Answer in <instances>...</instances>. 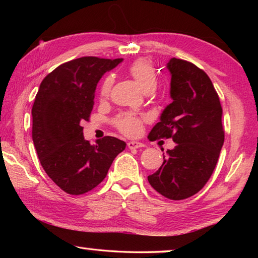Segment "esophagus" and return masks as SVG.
<instances>
[{
    "label": "esophagus",
    "mask_w": 258,
    "mask_h": 258,
    "mask_svg": "<svg viewBox=\"0 0 258 258\" xmlns=\"http://www.w3.org/2000/svg\"><path fill=\"white\" fill-rule=\"evenodd\" d=\"M127 147L130 148V149H138V148L145 147V145H143V143H141V142H139V141H130L127 143Z\"/></svg>",
    "instance_id": "1"
}]
</instances>
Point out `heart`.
I'll use <instances>...</instances> for the list:
<instances>
[{
	"label": "heart",
	"mask_w": 258,
	"mask_h": 258,
	"mask_svg": "<svg viewBox=\"0 0 258 258\" xmlns=\"http://www.w3.org/2000/svg\"><path fill=\"white\" fill-rule=\"evenodd\" d=\"M128 73L133 77V80L138 83V85L141 87L143 92H146V91H154L156 89L157 74L150 61L146 59L134 61L128 67ZM112 82L113 80L111 76H107L104 78L101 87H100V95H101V98H106L109 92H110ZM142 121V117L132 112H125L117 117L116 126L121 133L130 135V137H134V135H138L141 132Z\"/></svg>",
	"instance_id": "1"
}]
</instances>
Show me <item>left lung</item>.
<instances>
[{"label":"left lung","mask_w":258,"mask_h":258,"mask_svg":"<svg viewBox=\"0 0 258 258\" xmlns=\"http://www.w3.org/2000/svg\"><path fill=\"white\" fill-rule=\"evenodd\" d=\"M166 68L171 73L172 102L149 137L172 138L176 146L163 155V165L148 181L164 197L182 200L202 190L212 176L224 143L223 111L204 71L176 58L169 60Z\"/></svg>","instance_id":"8db88e82"}]
</instances>
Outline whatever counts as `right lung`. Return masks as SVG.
<instances>
[{
	"label": "right lung",
	"instance_id": "add662e5",
	"mask_svg": "<svg viewBox=\"0 0 258 258\" xmlns=\"http://www.w3.org/2000/svg\"><path fill=\"white\" fill-rule=\"evenodd\" d=\"M123 59L82 56L60 64L42 81L32 109L33 142L45 173L69 195L100 184L126 143L113 137L84 139L82 123L93 109L97 84Z\"/></svg>",
	"mask_w": 258,
	"mask_h": 258
}]
</instances>
